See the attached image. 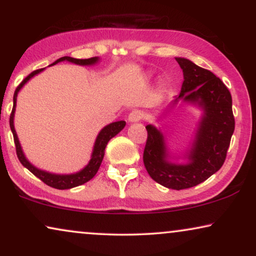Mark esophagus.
Masks as SVG:
<instances>
[{
  "mask_svg": "<svg viewBox=\"0 0 256 256\" xmlns=\"http://www.w3.org/2000/svg\"><path fill=\"white\" fill-rule=\"evenodd\" d=\"M142 118V113L140 110H132L130 114L128 115V121L134 124V122H138Z\"/></svg>",
  "mask_w": 256,
  "mask_h": 256,
  "instance_id": "34e87169",
  "label": "esophagus"
}]
</instances>
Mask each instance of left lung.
<instances>
[{"instance_id": "8db88e82", "label": "left lung", "mask_w": 256, "mask_h": 256, "mask_svg": "<svg viewBox=\"0 0 256 256\" xmlns=\"http://www.w3.org/2000/svg\"><path fill=\"white\" fill-rule=\"evenodd\" d=\"M184 82L174 102L182 100L202 110L194 142L184 154V163L172 162L163 132L155 126L148 132L143 162L149 176L172 190H183L202 183L225 162L234 132L232 96L227 87L211 71L199 68L186 58L177 57Z\"/></svg>"}]
</instances>
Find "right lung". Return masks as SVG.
<instances>
[{"mask_svg": "<svg viewBox=\"0 0 256 256\" xmlns=\"http://www.w3.org/2000/svg\"><path fill=\"white\" fill-rule=\"evenodd\" d=\"M99 60H100L99 57H93V58H88V59H76V58L68 57V56H66V57H62V58L57 59V60H56L54 62H52L51 65H56L60 62H73V64H76V65L92 66V65H96ZM44 70L45 68L36 70V71L30 73V74L26 78L24 79L23 82L20 84L18 87L16 88L15 93H14V107H12V114H10V120H9L10 129H12V135H14V141H15V146H16L17 157H18L20 162L23 164V166H26L28 170L31 171L34 176L40 178L42 182H44V183L48 185V186L58 188V190H68V188H72L79 186V185L85 184L88 180H92L94 176H96L98 170H99V168L101 166V162H102V160H104V149H106L108 141H110L112 138H114L115 135H118V132H120L122 129L124 128L126 121L112 122V124L104 126V127L101 129L100 132L96 136V142H94L93 152H92V155H90V162L80 171H76V172H74V174H52V172H48V171L38 169L37 166H34V164H31L29 162V160H28L26 155H24L22 146H20L18 136H17V134H16L15 126H14V118H15L17 94H18L20 90H22V87L26 85V84L29 82L32 76H37L38 73L44 71Z\"/></svg>", "mask_w": 256, "mask_h": 256, "instance_id": "obj_1", "label": "right lung"}]
</instances>
